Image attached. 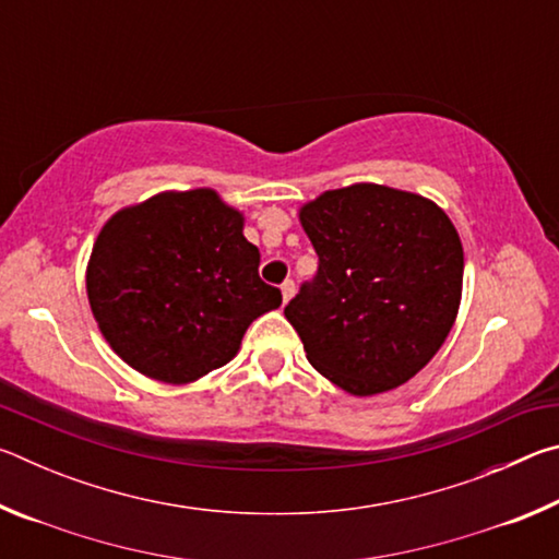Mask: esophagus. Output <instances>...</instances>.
<instances>
[{"label":"esophagus","instance_id":"obj_1","mask_svg":"<svg viewBox=\"0 0 559 559\" xmlns=\"http://www.w3.org/2000/svg\"><path fill=\"white\" fill-rule=\"evenodd\" d=\"M281 293H283V302H288L293 296H296V283H293L290 278H288V281H283Z\"/></svg>","mask_w":559,"mask_h":559}]
</instances>
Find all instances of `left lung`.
I'll use <instances>...</instances> for the list:
<instances>
[{
  "mask_svg": "<svg viewBox=\"0 0 559 559\" xmlns=\"http://www.w3.org/2000/svg\"><path fill=\"white\" fill-rule=\"evenodd\" d=\"M318 273L286 310L308 362L355 396L421 370L459 313L463 249L441 206L384 185L330 189L300 210Z\"/></svg>",
  "mask_w": 559,
  "mask_h": 559,
  "instance_id": "obj_1",
  "label": "left lung"
}]
</instances>
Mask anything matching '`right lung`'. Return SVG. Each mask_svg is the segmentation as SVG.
I'll return each instance as SVG.
<instances>
[{
  "label": "right lung",
  "mask_w": 559,
  "mask_h": 559,
  "mask_svg": "<svg viewBox=\"0 0 559 559\" xmlns=\"http://www.w3.org/2000/svg\"><path fill=\"white\" fill-rule=\"evenodd\" d=\"M243 216L214 189L163 192L112 214L86 271L93 318L132 370L187 384L229 362L281 306L259 276Z\"/></svg>",
  "instance_id": "add662e5"
}]
</instances>
